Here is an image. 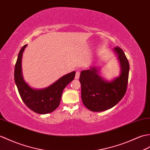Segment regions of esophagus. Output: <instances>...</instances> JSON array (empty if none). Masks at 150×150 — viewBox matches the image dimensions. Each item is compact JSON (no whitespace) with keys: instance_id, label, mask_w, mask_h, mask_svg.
<instances>
[{"instance_id":"1","label":"esophagus","mask_w":150,"mask_h":150,"mask_svg":"<svg viewBox=\"0 0 150 150\" xmlns=\"http://www.w3.org/2000/svg\"><path fill=\"white\" fill-rule=\"evenodd\" d=\"M79 76H80V72L79 71H76V74H75V79H79Z\"/></svg>"}]
</instances>
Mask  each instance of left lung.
Instances as JSON below:
<instances>
[{
	"instance_id": "1",
	"label": "left lung",
	"mask_w": 150,
	"mask_h": 150,
	"mask_svg": "<svg viewBox=\"0 0 150 150\" xmlns=\"http://www.w3.org/2000/svg\"><path fill=\"white\" fill-rule=\"evenodd\" d=\"M120 66V75L112 81H107L101 75L98 67L91 66L81 72L82 100L86 108L93 112H102L114 107L123 98L127 91L129 62L123 50L113 49Z\"/></svg>"
}]
</instances>
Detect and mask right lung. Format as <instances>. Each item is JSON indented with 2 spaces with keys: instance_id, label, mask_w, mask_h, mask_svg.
<instances>
[{
  "instance_id": "add662e5",
  "label": "right lung",
  "mask_w": 150,
  "mask_h": 150,
  "mask_svg": "<svg viewBox=\"0 0 150 150\" xmlns=\"http://www.w3.org/2000/svg\"><path fill=\"white\" fill-rule=\"evenodd\" d=\"M27 45L21 48L15 68V81L21 98L30 110L38 114H45L53 112L59 105L62 93L68 83L75 78V71L64 75L49 86L34 89L25 81L22 74V59Z\"/></svg>"
}]
</instances>
